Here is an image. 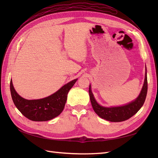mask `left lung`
I'll return each instance as SVG.
<instances>
[{"instance_id":"obj_1","label":"left lung","mask_w":158,"mask_h":158,"mask_svg":"<svg viewBox=\"0 0 158 158\" xmlns=\"http://www.w3.org/2000/svg\"><path fill=\"white\" fill-rule=\"evenodd\" d=\"M147 72L145 73V81L143 86L141 92L135 101L127 104L126 105L117 107H104L99 105L91 90V86L89 85V94L90 98V101L92 103V106L95 113L101 118L106 119L107 121L112 122H120L123 121H126L130 119L131 117L139 111L141 108L147 96Z\"/></svg>"}]
</instances>
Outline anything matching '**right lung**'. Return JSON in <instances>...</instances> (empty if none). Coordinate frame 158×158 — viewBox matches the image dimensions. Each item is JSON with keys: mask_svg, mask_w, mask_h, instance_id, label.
<instances>
[{"mask_svg": "<svg viewBox=\"0 0 158 158\" xmlns=\"http://www.w3.org/2000/svg\"><path fill=\"white\" fill-rule=\"evenodd\" d=\"M74 79L62 87L58 91L46 98L26 100L20 96L10 81V90L15 106L28 119L35 122H45L58 116L64 108L69 90L77 81Z\"/></svg>", "mask_w": 158, "mask_h": 158, "instance_id": "1", "label": "right lung"}]
</instances>
